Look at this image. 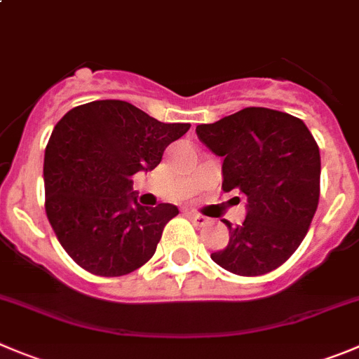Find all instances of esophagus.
Instances as JSON below:
<instances>
[{
  "label": "esophagus",
  "mask_w": 359,
  "mask_h": 359,
  "mask_svg": "<svg viewBox=\"0 0 359 359\" xmlns=\"http://www.w3.org/2000/svg\"><path fill=\"white\" fill-rule=\"evenodd\" d=\"M187 216H189V219L193 221V223H195L196 226H207V225H209V217L202 216V214L189 212V214H187Z\"/></svg>",
  "instance_id": "34e87169"
}]
</instances>
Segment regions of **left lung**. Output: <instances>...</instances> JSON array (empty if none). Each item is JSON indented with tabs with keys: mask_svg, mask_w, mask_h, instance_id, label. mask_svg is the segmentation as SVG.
Listing matches in <instances>:
<instances>
[{
	"mask_svg": "<svg viewBox=\"0 0 359 359\" xmlns=\"http://www.w3.org/2000/svg\"><path fill=\"white\" fill-rule=\"evenodd\" d=\"M200 142L223 157V191L248 196L243 225L210 259L239 276H260L290 259L306 236L320 195V154L303 120L244 108L196 127Z\"/></svg>",
	"mask_w": 359,
	"mask_h": 359,
	"instance_id": "left-lung-1",
	"label": "left lung"
}]
</instances>
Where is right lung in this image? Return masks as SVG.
Returning <instances> with one entry per match:
<instances>
[{
	"mask_svg": "<svg viewBox=\"0 0 359 359\" xmlns=\"http://www.w3.org/2000/svg\"><path fill=\"white\" fill-rule=\"evenodd\" d=\"M189 127L159 122L126 100L81 104L56 123L43 157L46 214L78 266L111 278L152 259L179 209L142 207L130 179L156 168Z\"/></svg>",
	"mask_w": 359,
	"mask_h": 359,
	"instance_id": "right-lung-1",
	"label": "right lung"
}]
</instances>
